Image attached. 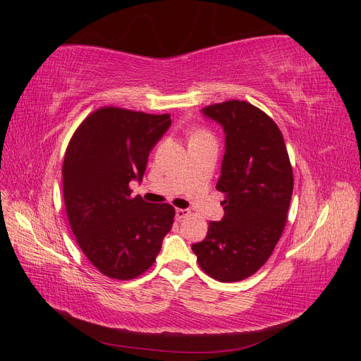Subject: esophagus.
<instances>
[{"label":"esophagus","mask_w":361,"mask_h":361,"mask_svg":"<svg viewBox=\"0 0 361 361\" xmlns=\"http://www.w3.org/2000/svg\"><path fill=\"white\" fill-rule=\"evenodd\" d=\"M190 215L188 209H176V218L178 220H182V218H187Z\"/></svg>","instance_id":"esophagus-1"}]
</instances>
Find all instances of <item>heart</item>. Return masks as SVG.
<instances>
[{"mask_svg":"<svg viewBox=\"0 0 361 361\" xmlns=\"http://www.w3.org/2000/svg\"><path fill=\"white\" fill-rule=\"evenodd\" d=\"M195 137H200V135H195Z\"/></svg>","mask_w":361,"mask_h":361,"instance_id":"obj_1","label":"heart"}]
</instances>
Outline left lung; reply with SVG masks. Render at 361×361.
<instances>
[{
  "mask_svg": "<svg viewBox=\"0 0 361 361\" xmlns=\"http://www.w3.org/2000/svg\"><path fill=\"white\" fill-rule=\"evenodd\" d=\"M202 114L224 130L216 190L224 216L192 244L200 268L218 281H239L265 264L283 233L293 190L285 140L264 111L244 101L209 105Z\"/></svg>",
  "mask_w": 361,
  "mask_h": 361,
  "instance_id": "1",
  "label": "left lung"
}]
</instances>
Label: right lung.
<instances>
[{
	"mask_svg": "<svg viewBox=\"0 0 361 361\" xmlns=\"http://www.w3.org/2000/svg\"><path fill=\"white\" fill-rule=\"evenodd\" d=\"M171 126L170 114L101 108L76 129L63 162V194L72 232L102 274L135 279L159 253L174 221L169 203L133 197L149 154Z\"/></svg>",
	"mask_w": 361,
	"mask_h": 361,
	"instance_id": "add662e5",
	"label": "right lung"
}]
</instances>
